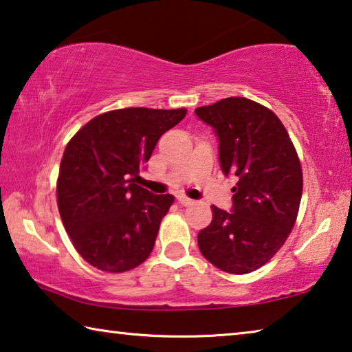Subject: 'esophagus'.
<instances>
[{
    "instance_id": "34e87169",
    "label": "esophagus",
    "mask_w": 352,
    "mask_h": 352,
    "mask_svg": "<svg viewBox=\"0 0 352 352\" xmlns=\"http://www.w3.org/2000/svg\"><path fill=\"white\" fill-rule=\"evenodd\" d=\"M177 203H179L181 206H186L187 207V206H192L195 201L187 198V197H182V195H181V197H177Z\"/></svg>"
}]
</instances>
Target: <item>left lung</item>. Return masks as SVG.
<instances>
[{
    "mask_svg": "<svg viewBox=\"0 0 352 352\" xmlns=\"http://www.w3.org/2000/svg\"><path fill=\"white\" fill-rule=\"evenodd\" d=\"M195 113L214 129L224 175L237 176L232 209L212 206L199 251L223 272L251 273L279 251L296 221L302 195L296 149L280 120L246 98H224Z\"/></svg>",
    "mask_w": 352,
    "mask_h": 352,
    "instance_id": "1",
    "label": "left lung"
}]
</instances>
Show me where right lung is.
Returning <instances> with one entry per match:
<instances>
[{
    "instance_id": "add662e5",
    "label": "right lung",
    "mask_w": 352,
    "mask_h": 352,
    "mask_svg": "<svg viewBox=\"0 0 352 352\" xmlns=\"http://www.w3.org/2000/svg\"><path fill=\"white\" fill-rule=\"evenodd\" d=\"M186 113V109H117L90 120L68 142L57 207L73 246L95 268L129 272L153 251L175 198L153 195L135 179L160 135Z\"/></svg>"
}]
</instances>
